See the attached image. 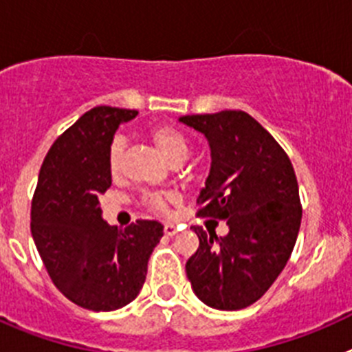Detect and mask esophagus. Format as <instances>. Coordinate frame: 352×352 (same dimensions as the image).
I'll use <instances>...</instances> for the list:
<instances>
[{
    "label": "esophagus",
    "instance_id": "34e87169",
    "mask_svg": "<svg viewBox=\"0 0 352 352\" xmlns=\"http://www.w3.org/2000/svg\"><path fill=\"white\" fill-rule=\"evenodd\" d=\"M164 232H166V236H174L176 232H178V229H176V226H173V223H164Z\"/></svg>",
    "mask_w": 352,
    "mask_h": 352
}]
</instances>
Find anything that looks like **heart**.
Here are the masks:
<instances>
[{
    "label": "heart",
    "instance_id": "obj_1",
    "mask_svg": "<svg viewBox=\"0 0 352 352\" xmlns=\"http://www.w3.org/2000/svg\"><path fill=\"white\" fill-rule=\"evenodd\" d=\"M149 139L157 144L162 153L166 155L170 162L174 164H182L190 155V142L183 135L179 130L169 125H155L149 129L148 132ZM126 149V139L123 135H116L113 138L111 144H109L107 151V166L109 173L113 176H118L123 169V157H125ZM167 194H149L144 197V204L155 213H164L167 210V201H169Z\"/></svg>",
    "mask_w": 352,
    "mask_h": 352
}]
</instances>
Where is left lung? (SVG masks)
<instances>
[{
    "instance_id": "left-lung-1",
    "label": "left lung",
    "mask_w": 352,
    "mask_h": 352,
    "mask_svg": "<svg viewBox=\"0 0 352 352\" xmlns=\"http://www.w3.org/2000/svg\"><path fill=\"white\" fill-rule=\"evenodd\" d=\"M206 138L211 167L199 217L227 220L219 238L192 227L199 248L186 261L195 296L217 310L256 303L285 268L301 223L292 164L272 133L243 111L182 116Z\"/></svg>"
}]
</instances>
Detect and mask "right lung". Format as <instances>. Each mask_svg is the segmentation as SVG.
I'll use <instances>...</instances> for the list:
<instances>
[{
	"instance_id": "1",
	"label": "right lung",
	"mask_w": 352,
	"mask_h": 352,
	"mask_svg": "<svg viewBox=\"0 0 352 352\" xmlns=\"http://www.w3.org/2000/svg\"><path fill=\"white\" fill-rule=\"evenodd\" d=\"M138 111L100 105L56 139L31 203V234L52 282L82 309L109 312L141 292L148 261L164 236L157 220L120 229L102 219L98 195L113 178L107 151Z\"/></svg>"
}]
</instances>
